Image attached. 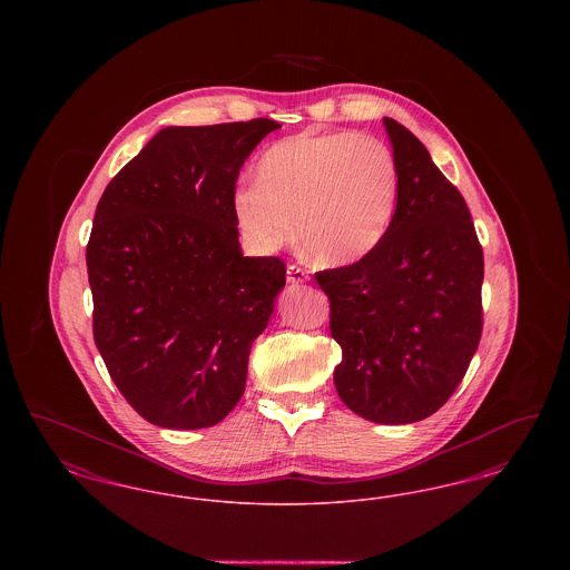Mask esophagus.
Listing matches in <instances>:
<instances>
[{
	"mask_svg": "<svg viewBox=\"0 0 570 570\" xmlns=\"http://www.w3.org/2000/svg\"><path fill=\"white\" fill-rule=\"evenodd\" d=\"M286 279H288V284H303V282L309 279V275H307V272H303L301 267H297V265H288Z\"/></svg>",
	"mask_w": 570,
	"mask_h": 570,
	"instance_id": "34e87169",
	"label": "esophagus"
}]
</instances>
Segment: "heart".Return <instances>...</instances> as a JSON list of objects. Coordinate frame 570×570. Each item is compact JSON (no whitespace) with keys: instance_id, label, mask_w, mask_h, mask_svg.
<instances>
[{"instance_id":"b5f03b06","label":"heart","mask_w":570,"mask_h":570,"mask_svg":"<svg viewBox=\"0 0 570 570\" xmlns=\"http://www.w3.org/2000/svg\"><path fill=\"white\" fill-rule=\"evenodd\" d=\"M400 196L402 170L384 140L353 130H305L261 156L256 184L233 191L230 209L258 252H277L298 233L314 261L346 267L386 239Z\"/></svg>"}]
</instances>
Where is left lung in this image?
<instances>
[{
  "label": "left lung",
  "instance_id": "1",
  "mask_svg": "<svg viewBox=\"0 0 570 570\" xmlns=\"http://www.w3.org/2000/svg\"><path fill=\"white\" fill-rule=\"evenodd\" d=\"M382 124L402 170L395 222L374 254L316 279L342 346V402L367 421L406 425L444 406L479 348L483 247L425 145L391 117Z\"/></svg>",
  "mask_w": 570,
  "mask_h": 570
}]
</instances>
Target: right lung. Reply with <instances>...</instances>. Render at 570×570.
<instances>
[{"instance_id": "obj_1", "label": "right lung", "mask_w": 570, "mask_h": 570, "mask_svg": "<svg viewBox=\"0 0 570 570\" xmlns=\"http://www.w3.org/2000/svg\"><path fill=\"white\" fill-rule=\"evenodd\" d=\"M273 119L168 126L102 194L87 244L94 340L136 412L203 430L242 400L286 267L244 256L230 198Z\"/></svg>"}]
</instances>
